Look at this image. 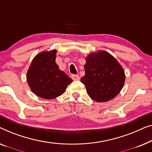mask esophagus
I'll return each instance as SVG.
<instances>
[{"instance_id": "34e87169", "label": "esophagus", "mask_w": 152, "mask_h": 152, "mask_svg": "<svg viewBox=\"0 0 152 152\" xmlns=\"http://www.w3.org/2000/svg\"><path fill=\"white\" fill-rule=\"evenodd\" d=\"M72 78L74 80H80V76H79L78 75H74V74H73V75L71 76Z\"/></svg>"}]
</instances>
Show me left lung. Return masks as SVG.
Wrapping results in <instances>:
<instances>
[{"instance_id": "1", "label": "left lung", "mask_w": 152, "mask_h": 152, "mask_svg": "<svg viewBox=\"0 0 152 152\" xmlns=\"http://www.w3.org/2000/svg\"><path fill=\"white\" fill-rule=\"evenodd\" d=\"M85 74L80 79L89 97L97 102L112 100L118 94L125 80L124 69L117 60L105 51L86 57Z\"/></svg>"}]
</instances>
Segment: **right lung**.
<instances>
[{
	"label": "right lung",
	"instance_id": "add662e5",
	"mask_svg": "<svg viewBox=\"0 0 152 152\" xmlns=\"http://www.w3.org/2000/svg\"><path fill=\"white\" fill-rule=\"evenodd\" d=\"M56 50L44 51L31 61L27 73V80L31 90L44 99H54L62 95L72 82L56 63Z\"/></svg>",
	"mask_w": 152,
	"mask_h": 152
}]
</instances>
